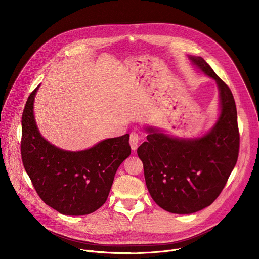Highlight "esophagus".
<instances>
[{"mask_svg": "<svg viewBox=\"0 0 259 259\" xmlns=\"http://www.w3.org/2000/svg\"><path fill=\"white\" fill-rule=\"evenodd\" d=\"M139 135L138 133H135V132H132L130 134V139H129V142H130V146L131 149L133 151H136L137 150V146H138V143H139Z\"/></svg>", "mask_w": 259, "mask_h": 259, "instance_id": "1", "label": "esophagus"}]
</instances>
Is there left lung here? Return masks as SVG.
<instances>
[{"mask_svg": "<svg viewBox=\"0 0 259 259\" xmlns=\"http://www.w3.org/2000/svg\"><path fill=\"white\" fill-rule=\"evenodd\" d=\"M188 58L217 85L219 114L215 124L205 134L193 137H177L161 128L145 126L147 141L137 150L153 200L175 214H192L215 201L236 166L240 146L231 89L202 57Z\"/></svg>", "mask_w": 259, "mask_h": 259, "instance_id": "8db88e82", "label": "left lung"}]
</instances>
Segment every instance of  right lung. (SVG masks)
<instances>
[{
	"instance_id": "right-lung-1",
	"label": "right lung",
	"mask_w": 259,
	"mask_h": 259,
	"mask_svg": "<svg viewBox=\"0 0 259 259\" xmlns=\"http://www.w3.org/2000/svg\"><path fill=\"white\" fill-rule=\"evenodd\" d=\"M29 95L21 120V157L40 198L64 215H86L106 201L115 174L130 154L129 134L103 139L89 149L65 151L45 139L36 126Z\"/></svg>"
}]
</instances>
